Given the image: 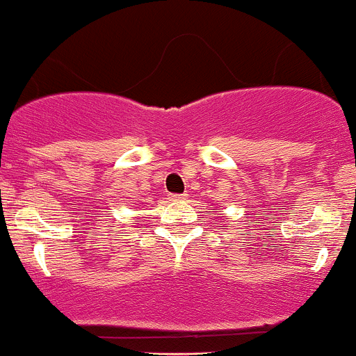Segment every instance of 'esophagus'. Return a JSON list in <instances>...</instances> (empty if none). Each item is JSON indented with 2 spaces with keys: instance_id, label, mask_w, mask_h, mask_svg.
Masks as SVG:
<instances>
[{
  "instance_id": "34e87169",
  "label": "esophagus",
  "mask_w": 356,
  "mask_h": 356,
  "mask_svg": "<svg viewBox=\"0 0 356 356\" xmlns=\"http://www.w3.org/2000/svg\"><path fill=\"white\" fill-rule=\"evenodd\" d=\"M186 197H188V195H186V193H171L170 199L173 200V202H178V200H185Z\"/></svg>"
}]
</instances>
